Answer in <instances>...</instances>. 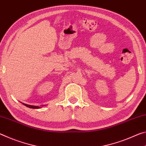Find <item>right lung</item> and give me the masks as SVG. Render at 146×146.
<instances>
[{"mask_svg":"<svg viewBox=\"0 0 146 146\" xmlns=\"http://www.w3.org/2000/svg\"><path fill=\"white\" fill-rule=\"evenodd\" d=\"M23 105H25V106L29 107V108H32V109H39L40 107H38V106H30V105H27V104H23Z\"/></svg>","mask_w":146,"mask_h":146,"instance_id":"obj_1","label":"right lung"}]
</instances>
